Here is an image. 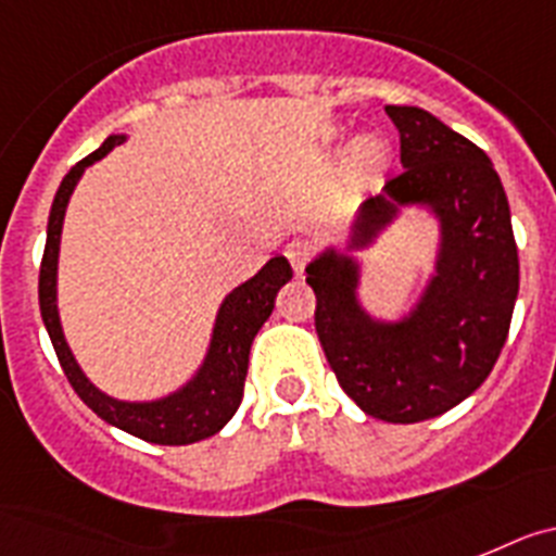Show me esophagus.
I'll list each match as a JSON object with an SVG mask.
<instances>
[{
    "instance_id": "34e87169",
    "label": "esophagus",
    "mask_w": 556,
    "mask_h": 556,
    "mask_svg": "<svg viewBox=\"0 0 556 556\" xmlns=\"http://www.w3.org/2000/svg\"><path fill=\"white\" fill-rule=\"evenodd\" d=\"M285 257L291 260L296 277H302L307 268V263H311V257H313V245L307 243V240H291V243L285 245Z\"/></svg>"
}]
</instances>
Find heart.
Here are the masks:
<instances>
[{
    "mask_svg": "<svg viewBox=\"0 0 556 556\" xmlns=\"http://www.w3.org/2000/svg\"><path fill=\"white\" fill-rule=\"evenodd\" d=\"M358 162L361 167H366L369 173H378L386 164V148L378 142V139H366L358 148Z\"/></svg>",
    "mask_w": 556,
    "mask_h": 556,
    "instance_id": "b5f03b06",
    "label": "heart"
}]
</instances>
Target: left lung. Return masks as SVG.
I'll use <instances>...</instances> for the list:
<instances>
[{"label":"left lung","instance_id":"left-lung-1","mask_svg":"<svg viewBox=\"0 0 556 556\" xmlns=\"http://www.w3.org/2000/svg\"><path fill=\"white\" fill-rule=\"evenodd\" d=\"M405 170L369 198L352 245H366L403 204H425L442 224L437 277L412 316L383 325L361 311L358 265L327 251L307 265L316 332L338 383L383 422H422L451 412L486 380L509 336L520 265L509 201L490 156L417 105H386Z\"/></svg>","mask_w":556,"mask_h":556}]
</instances>
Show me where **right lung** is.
I'll return each mask as SVG.
<instances>
[{
    "label": "right lung",
    "instance_id": "obj_1",
    "mask_svg": "<svg viewBox=\"0 0 556 556\" xmlns=\"http://www.w3.org/2000/svg\"><path fill=\"white\" fill-rule=\"evenodd\" d=\"M125 137L105 139L98 151L80 159L58 187L50 210V224H47L45 257H41V271H38V305H41V318H45V327L50 332V341L55 346V355L61 361L66 380L91 412L109 425H114V428H119V431L144 439V442H153V445H190L198 439L218 433L238 412L240 400H243L245 371H249L251 341L260 332V327L265 325V318L271 316L277 291L293 277V271L288 260L274 257L249 282L235 288L224 299L218 318H215V332H212V344L210 352H206L204 366L181 392L156 400V403H119V400L105 397L103 392H98L72 358L64 332H61V321H58V245H61L66 204H70L77 178L84 176L89 164L103 159Z\"/></svg>",
    "mask_w": 556,
    "mask_h": 556
}]
</instances>
